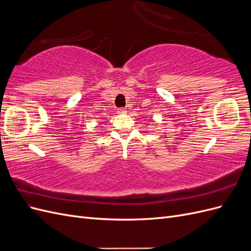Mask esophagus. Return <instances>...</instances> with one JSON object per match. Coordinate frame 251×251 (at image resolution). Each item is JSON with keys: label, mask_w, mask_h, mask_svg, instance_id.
Here are the masks:
<instances>
[{"label": "esophagus", "mask_w": 251, "mask_h": 251, "mask_svg": "<svg viewBox=\"0 0 251 251\" xmlns=\"http://www.w3.org/2000/svg\"><path fill=\"white\" fill-rule=\"evenodd\" d=\"M117 112H118L119 114H125V113H126V110L125 108H119Z\"/></svg>", "instance_id": "esophagus-1"}]
</instances>
